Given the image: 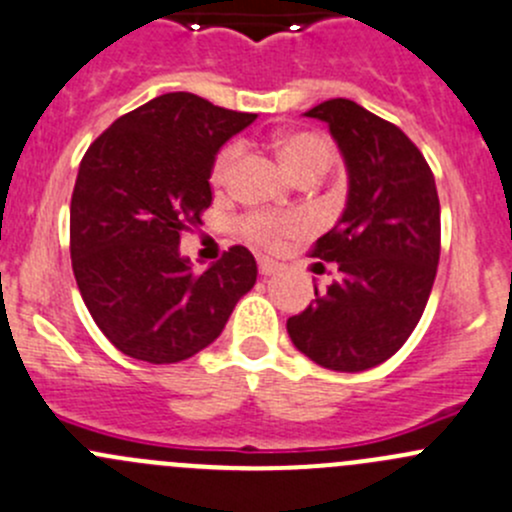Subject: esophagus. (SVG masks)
<instances>
[{
	"label": "esophagus",
	"instance_id": "1",
	"mask_svg": "<svg viewBox=\"0 0 512 512\" xmlns=\"http://www.w3.org/2000/svg\"><path fill=\"white\" fill-rule=\"evenodd\" d=\"M276 271H278L276 261H271V258H266V256L258 258V273H261V276H271V273H276Z\"/></svg>",
	"mask_w": 512,
	"mask_h": 512
}]
</instances>
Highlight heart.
Listing matches in <instances>:
<instances>
[{
    "instance_id": "heart-1",
    "label": "heart",
    "mask_w": 512,
    "mask_h": 512,
    "mask_svg": "<svg viewBox=\"0 0 512 512\" xmlns=\"http://www.w3.org/2000/svg\"><path fill=\"white\" fill-rule=\"evenodd\" d=\"M278 159H281L283 169L293 176V179H301L306 174H323L328 166V146L326 141L318 139L316 134H308V131H296V134H286L276 141ZM236 159H239V146L231 144L226 149L219 151L214 161V171H211V179L214 184H224L226 176L234 169ZM306 229V219L303 216H276V214H249L241 219L239 231L249 241L261 246H273L278 244V239L286 234H296V231Z\"/></svg>"
}]
</instances>
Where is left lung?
I'll return each instance as SVG.
<instances>
[{
  "label": "left lung",
  "instance_id": "obj_1",
  "mask_svg": "<svg viewBox=\"0 0 512 512\" xmlns=\"http://www.w3.org/2000/svg\"><path fill=\"white\" fill-rule=\"evenodd\" d=\"M303 116L321 119L341 149L348 201L311 256L338 278L288 318L293 346L331 371L388 361L421 321L440 258V204L421 149L391 121L351 99H328Z\"/></svg>",
  "mask_w": 512,
  "mask_h": 512
}]
</instances>
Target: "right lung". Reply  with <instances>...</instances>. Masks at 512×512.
Here are the masks:
<instances>
[{"label": "right lung", "instance_id": "right-lung-1", "mask_svg": "<svg viewBox=\"0 0 512 512\" xmlns=\"http://www.w3.org/2000/svg\"><path fill=\"white\" fill-rule=\"evenodd\" d=\"M254 119L171 91L119 116L86 149L69 211L72 268L94 323L126 356L186 361L254 288L244 246L204 273L179 254L181 234L211 206L216 154Z\"/></svg>", "mask_w": 512, "mask_h": 512}]
</instances>
